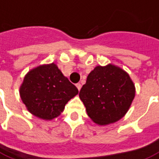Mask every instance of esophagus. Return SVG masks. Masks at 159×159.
<instances>
[{"instance_id": "obj_1", "label": "esophagus", "mask_w": 159, "mask_h": 159, "mask_svg": "<svg viewBox=\"0 0 159 159\" xmlns=\"http://www.w3.org/2000/svg\"><path fill=\"white\" fill-rule=\"evenodd\" d=\"M76 87H77V89H78L79 90H80V89H81V84H80V83H78V84H76Z\"/></svg>"}]
</instances>
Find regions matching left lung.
Segmentation results:
<instances>
[{
  "label": "left lung",
  "mask_w": 159,
  "mask_h": 159,
  "mask_svg": "<svg viewBox=\"0 0 159 159\" xmlns=\"http://www.w3.org/2000/svg\"><path fill=\"white\" fill-rule=\"evenodd\" d=\"M134 96L135 86L129 75L112 64L95 67L80 91L87 114L99 125L123 117Z\"/></svg>",
  "instance_id": "left-lung-1"
}]
</instances>
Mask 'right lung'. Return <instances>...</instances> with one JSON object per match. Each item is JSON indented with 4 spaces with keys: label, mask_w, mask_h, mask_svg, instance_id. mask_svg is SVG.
Here are the masks:
<instances>
[{
    "label": "right lung",
    "mask_w": 159,
    "mask_h": 159,
    "mask_svg": "<svg viewBox=\"0 0 159 159\" xmlns=\"http://www.w3.org/2000/svg\"><path fill=\"white\" fill-rule=\"evenodd\" d=\"M78 93L76 86L53 63L29 71L20 88L22 102L30 113L44 120L58 116L67 102Z\"/></svg>",
    "instance_id": "right-lung-1"
}]
</instances>
